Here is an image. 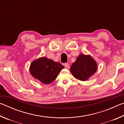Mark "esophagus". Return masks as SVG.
Masks as SVG:
<instances>
[{"mask_svg":"<svg viewBox=\"0 0 124 124\" xmlns=\"http://www.w3.org/2000/svg\"><path fill=\"white\" fill-rule=\"evenodd\" d=\"M64 66L67 68H68L69 67H70V64H69V63H64Z\"/></svg>","mask_w":124,"mask_h":124,"instance_id":"1","label":"esophagus"}]
</instances>
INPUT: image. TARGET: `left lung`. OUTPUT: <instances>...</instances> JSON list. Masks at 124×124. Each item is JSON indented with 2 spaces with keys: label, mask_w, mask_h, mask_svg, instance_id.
I'll use <instances>...</instances> for the list:
<instances>
[{
  "label": "left lung",
  "mask_w": 124,
  "mask_h": 124,
  "mask_svg": "<svg viewBox=\"0 0 124 124\" xmlns=\"http://www.w3.org/2000/svg\"><path fill=\"white\" fill-rule=\"evenodd\" d=\"M97 68V63L91 56L81 54L71 66L70 70L75 78L85 81L95 74Z\"/></svg>",
  "instance_id": "8db88e82"
}]
</instances>
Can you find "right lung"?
<instances>
[{
	"label": "right lung",
	"instance_id": "add662e5",
	"mask_svg": "<svg viewBox=\"0 0 124 124\" xmlns=\"http://www.w3.org/2000/svg\"><path fill=\"white\" fill-rule=\"evenodd\" d=\"M64 66L59 62L43 57L33 61L30 67L32 76L44 84L54 81Z\"/></svg>",
	"mask_w": 124,
	"mask_h": 124
}]
</instances>
